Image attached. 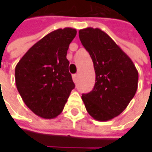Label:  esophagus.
<instances>
[{"label": "esophagus", "instance_id": "obj_1", "mask_svg": "<svg viewBox=\"0 0 152 152\" xmlns=\"http://www.w3.org/2000/svg\"><path fill=\"white\" fill-rule=\"evenodd\" d=\"M77 79H78V74H74L72 76V80L75 83H76V81H77Z\"/></svg>", "mask_w": 152, "mask_h": 152}]
</instances>
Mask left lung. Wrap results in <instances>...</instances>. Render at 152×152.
<instances>
[{
  "instance_id": "1",
  "label": "left lung",
  "mask_w": 152,
  "mask_h": 152,
  "mask_svg": "<svg viewBox=\"0 0 152 152\" xmlns=\"http://www.w3.org/2000/svg\"><path fill=\"white\" fill-rule=\"evenodd\" d=\"M79 37L95 71L94 87L81 99L94 119L110 121L121 114L135 95L138 72L130 58L101 29H81Z\"/></svg>"
}]
</instances>
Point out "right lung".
I'll return each instance as SVG.
<instances>
[{"label": "right lung", "mask_w": 152, "mask_h": 152, "mask_svg": "<svg viewBox=\"0 0 152 152\" xmlns=\"http://www.w3.org/2000/svg\"><path fill=\"white\" fill-rule=\"evenodd\" d=\"M76 35L74 28L58 29L31 46L15 67V84L28 108L44 119L63 112L75 88L66 53Z\"/></svg>", "instance_id": "add662e5"}]
</instances>
